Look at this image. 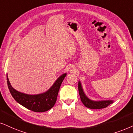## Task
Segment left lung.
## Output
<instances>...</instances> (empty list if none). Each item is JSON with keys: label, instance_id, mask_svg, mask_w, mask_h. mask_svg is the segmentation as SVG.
Segmentation results:
<instances>
[{"label": "left lung", "instance_id": "8db88e82", "mask_svg": "<svg viewBox=\"0 0 133 133\" xmlns=\"http://www.w3.org/2000/svg\"><path fill=\"white\" fill-rule=\"evenodd\" d=\"M78 92L82 103L84 104L85 107H88V108L91 109H103L105 108L110 104L114 102L113 100L93 101L89 99L84 92L80 81H78Z\"/></svg>", "mask_w": 133, "mask_h": 133}]
</instances>
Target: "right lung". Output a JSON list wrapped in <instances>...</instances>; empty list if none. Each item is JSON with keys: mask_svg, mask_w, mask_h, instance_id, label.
Listing matches in <instances>:
<instances>
[{"mask_svg": "<svg viewBox=\"0 0 133 133\" xmlns=\"http://www.w3.org/2000/svg\"><path fill=\"white\" fill-rule=\"evenodd\" d=\"M66 75V73L62 74L58 77L49 90L45 93L38 95H28L18 91L11 87L7 74L6 80L10 92L18 103L32 111L43 112L50 110L54 106L60 87Z\"/></svg>", "mask_w": 133, "mask_h": 133, "instance_id": "1", "label": "right lung"}]
</instances>
